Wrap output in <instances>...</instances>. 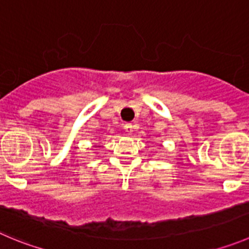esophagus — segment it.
I'll return each instance as SVG.
<instances>
[{
	"instance_id": "34e87169",
	"label": "esophagus",
	"mask_w": 249,
	"mask_h": 249,
	"mask_svg": "<svg viewBox=\"0 0 249 249\" xmlns=\"http://www.w3.org/2000/svg\"><path fill=\"white\" fill-rule=\"evenodd\" d=\"M124 130L127 132V134H131V132H132V124H131V123H126V124L124 125Z\"/></svg>"
}]
</instances>
